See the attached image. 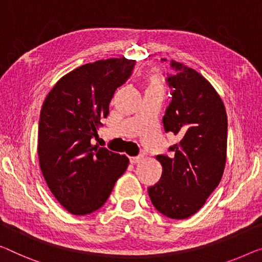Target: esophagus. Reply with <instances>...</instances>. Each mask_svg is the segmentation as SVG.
I'll list each match as a JSON object with an SVG mask.
<instances>
[{"instance_id":"esophagus-1","label":"esophagus","mask_w":262,"mask_h":262,"mask_svg":"<svg viewBox=\"0 0 262 262\" xmlns=\"http://www.w3.org/2000/svg\"><path fill=\"white\" fill-rule=\"evenodd\" d=\"M143 160V155H138V156H130L129 161L130 163H140Z\"/></svg>"}]
</instances>
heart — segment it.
<instances>
[{"label":"heart","instance_id":"heart-1","mask_svg":"<svg viewBox=\"0 0 262 262\" xmlns=\"http://www.w3.org/2000/svg\"><path fill=\"white\" fill-rule=\"evenodd\" d=\"M149 82H150L151 87L161 88V81H160V77L158 75H151L149 77Z\"/></svg>","mask_w":262,"mask_h":262}]
</instances>
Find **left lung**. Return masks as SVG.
Wrapping results in <instances>:
<instances>
[{
  "mask_svg": "<svg viewBox=\"0 0 262 262\" xmlns=\"http://www.w3.org/2000/svg\"><path fill=\"white\" fill-rule=\"evenodd\" d=\"M170 67L175 73H167L166 82L171 102L162 122L165 132L180 141L168 148L169 155L156 156L162 174L148 195L160 213L180 220L196 213L220 183L227 153V114L204 76L175 61Z\"/></svg>",
  "mask_w": 262,
  "mask_h": 262,
  "instance_id": "left-lung-1",
  "label": "left lung"
}]
</instances>
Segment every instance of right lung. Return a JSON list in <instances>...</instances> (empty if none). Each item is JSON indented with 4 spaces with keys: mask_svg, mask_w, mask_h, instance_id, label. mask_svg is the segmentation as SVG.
<instances>
[{
    "mask_svg": "<svg viewBox=\"0 0 262 262\" xmlns=\"http://www.w3.org/2000/svg\"><path fill=\"white\" fill-rule=\"evenodd\" d=\"M135 60L108 58L74 69L47 95L38 122L37 153L50 192L74 215L101 208L127 169V156L93 146L116 89Z\"/></svg>",
    "mask_w": 262,
    "mask_h": 262,
    "instance_id": "obj_1",
    "label": "right lung"
}]
</instances>
